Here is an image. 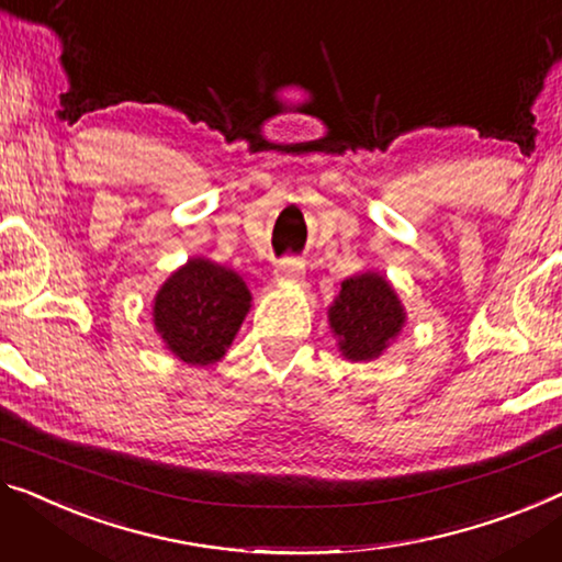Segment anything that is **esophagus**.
<instances>
[{"label":"esophagus","mask_w":562,"mask_h":562,"mask_svg":"<svg viewBox=\"0 0 562 562\" xmlns=\"http://www.w3.org/2000/svg\"><path fill=\"white\" fill-rule=\"evenodd\" d=\"M303 270H305V265L300 262V259L288 257V259H282V262L278 265V270H274V280L284 282V284L303 282Z\"/></svg>","instance_id":"1"}]
</instances>
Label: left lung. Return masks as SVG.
Wrapping results in <instances>:
<instances>
[{"mask_svg": "<svg viewBox=\"0 0 562 562\" xmlns=\"http://www.w3.org/2000/svg\"><path fill=\"white\" fill-rule=\"evenodd\" d=\"M330 330L338 335L340 353L353 363L379 358L406 323L404 305L379 272L342 280L338 297L328 310Z\"/></svg>", "mask_w": 562, "mask_h": 562, "instance_id": "obj_1", "label": "left lung"}]
</instances>
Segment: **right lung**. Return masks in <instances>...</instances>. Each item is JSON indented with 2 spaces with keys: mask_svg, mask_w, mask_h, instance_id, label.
Wrapping results in <instances>:
<instances>
[{
  "mask_svg": "<svg viewBox=\"0 0 562 562\" xmlns=\"http://www.w3.org/2000/svg\"><path fill=\"white\" fill-rule=\"evenodd\" d=\"M249 303L252 295L237 272L191 257L156 292L154 325L179 361L212 366L227 353Z\"/></svg>",
  "mask_w": 562,
  "mask_h": 562,
  "instance_id": "obj_1",
  "label": "right lung"
}]
</instances>
